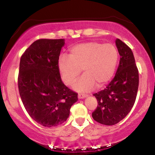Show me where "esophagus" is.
Instances as JSON below:
<instances>
[{"instance_id": "esophagus-1", "label": "esophagus", "mask_w": 155, "mask_h": 155, "mask_svg": "<svg viewBox=\"0 0 155 155\" xmlns=\"http://www.w3.org/2000/svg\"><path fill=\"white\" fill-rule=\"evenodd\" d=\"M87 95H85V94H81V93H79V95H78V97H79V99H81V98H84V97H87Z\"/></svg>"}]
</instances>
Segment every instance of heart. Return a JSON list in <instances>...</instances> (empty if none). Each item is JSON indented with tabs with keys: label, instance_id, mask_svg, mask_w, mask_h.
Wrapping results in <instances>:
<instances>
[{
	"label": "heart",
	"instance_id": "heart-1",
	"mask_svg": "<svg viewBox=\"0 0 155 155\" xmlns=\"http://www.w3.org/2000/svg\"><path fill=\"white\" fill-rule=\"evenodd\" d=\"M119 61V51L112 44L89 41L74 46L69 57L60 58L58 68L63 82L71 85L82 69L84 75L74 88L87 92L96 86L101 88L111 81Z\"/></svg>",
	"mask_w": 155,
	"mask_h": 155
}]
</instances>
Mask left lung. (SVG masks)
<instances>
[{
  "label": "left lung",
  "mask_w": 155,
  "mask_h": 155,
  "mask_svg": "<svg viewBox=\"0 0 155 155\" xmlns=\"http://www.w3.org/2000/svg\"><path fill=\"white\" fill-rule=\"evenodd\" d=\"M116 45L121 56L114 78L104 90L94 93L97 106L92 113L96 122L105 125L117 124L128 114L136 101L139 76L131 49L120 39Z\"/></svg>",
  "instance_id": "8db88e82"
}]
</instances>
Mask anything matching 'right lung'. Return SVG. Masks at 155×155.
I'll return each instance as SVG.
<instances>
[{
    "instance_id": "obj_1",
    "label": "right lung",
    "mask_w": 155,
    "mask_h": 155,
    "mask_svg": "<svg viewBox=\"0 0 155 155\" xmlns=\"http://www.w3.org/2000/svg\"><path fill=\"white\" fill-rule=\"evenodd\" d=\"M64 39L36 40L21 56L18 88L22 104L33 120L54 127L67 120L78 93L67 87L58 68Z\"/></svg>"
}]
</instances>
